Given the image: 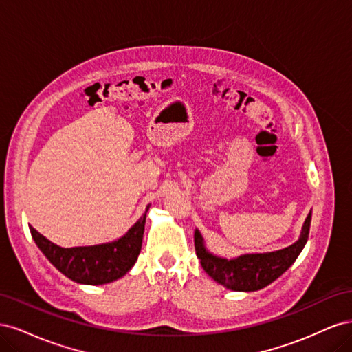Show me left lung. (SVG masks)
I'll return each instance as SVG.
<instances>
[{
  "instance_id": "8db88e82",
  "label": "left lung",
  "mask_w": 352,
  "mask_h": 352,
  "mask_svg": "<svg viewBox=\"0 0 352 352\" xmlns=\"http://www.w3.org/2000/svg\"><path fill=\"white\" fill-rule=\"evenodd\" d=\"M311 223V212L307 216L301 236L291 247L265 252V254H245L235 260H226L210 254L204 245L199 232L195 230L197 257L201 260L202 269L217 283L229 287L232 291H258L279 278L291 267L302 251L308 239Z\"/></svg>"
}]
</instances>
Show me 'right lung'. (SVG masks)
<instances>
[{
	"mask_svg": "<svg viewBox=\"0 0 352 352\" xmlns=\"http://www.w3.org/2000/svg\"><path fill=\"white\" fill-rule=\"evenodd\" d=\"M148 210L150 206L123 238L95 247L61 248L32 226L29 229L38 248L66 278L83 285H102L122 278L136 263L142 247Z\"/></svg>",
	"mask_w": 352,
	"mask_h": 352,
	"instance_id": "add662e5",
	"label": "right lung"
}]
</instances>
